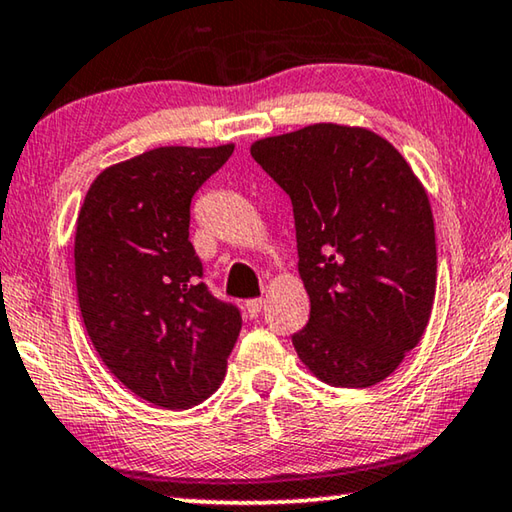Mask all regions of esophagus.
<instances>
[{"mask_svg": "<svg viewBox=\"0 0 512 512\" xmlns=\"http://www.w3.org/2000/svg\"><path fill=\"white\" fill-rule=\"evenodd\" d=\"M262 307H264V300H262V298H250V300L246 302V311H248L250 318L259 316V311H262Z\"/></svg>", "mask_w": 512, "mask_h": 512, "instance_id": "1", "label": "esophagus"}]
</instances>
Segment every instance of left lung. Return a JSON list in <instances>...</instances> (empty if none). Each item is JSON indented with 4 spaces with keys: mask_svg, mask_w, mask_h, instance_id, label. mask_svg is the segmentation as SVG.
<instances>
[{
    "mask_svg": "<svg viewBox=\"0 0 512 512\" xmlns=\"http://www.w3.org/2000/svg\"><path fill=\"white\" fill-rule=\"evenodd\" d=\"M250 155L289 194L309 323L302 363L341 388L386 379L420 343L436 296L429 198L393 144L339 124L266 137Z\"/></svg>",
    "mask_w": 512,
    "mask_h": 512,
    "instance_id": "8db88e82",
    "label": "left lung"
}]
</instances>
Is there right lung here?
<instances>
[{"label":"right lung","instance_id":"obj_1","mask_svg":"<svg viewBox=\"0 0 512 512\" xmlns=\"http://www.w3.org/2000/svg\"><path fill=\"white\" fill-rule=\"evenodd\" d=\"M235 146H160L101 171L76 221V291L101 361L128 391L189 409L219 388L241 311L212 296L189 241L192 198Z\"/></svg>","mask_w":512,"mask_h":512}]
</instances>
